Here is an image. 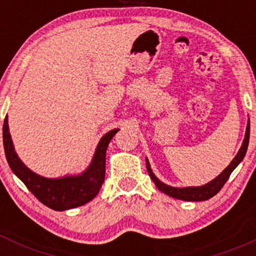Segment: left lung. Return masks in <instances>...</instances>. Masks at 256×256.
<instances>
[{
    "instance_id": "left-lung-1",
    "label": "left lung",
    "mask_w": 256,
    "mask_h": 256,
    "mask_svg": "<svg viewBox=\"0 0 256 256\" xmlns=\"http://www.w3.org/2000/svg\"><path fill=\"white\" fill-rule=\"evenodd\" d=\"M249 132H250V122H248L246 124V136L244 140H243L242 146L240 148L238 152L237 155L234 156V160L231 161V164L228 165L226 168L222 171L216 178H214L212 182L210 183L202 185V186H188V188H173L170 186L162 182H160L158 179L155 177V174L152 173L150 165H149V161L148 158H146V171H148L149 176L152 179L156 188L160 192H162L166 195L171 196L173 198H178V200H183V201H206V200L213 198L214 195H216L220 192L224 184L228 182V177L238 166V164L240 161L243 160V158L246 156V149H248V143H249Z\"/></svg>"
}]
</instances>
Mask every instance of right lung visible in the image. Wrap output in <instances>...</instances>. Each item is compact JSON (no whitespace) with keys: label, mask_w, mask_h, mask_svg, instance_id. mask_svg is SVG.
<instances>
[{"label":"right lung","mask_w":256,"mask_h":256,"mask_svg":"<svg viewBox=\"0 0 256 256\" xmlns=\"http://www.w3.org/2000/svg\"><path fill=\"white\" fill-rule=\"evenodd\" d=\"M118 131L119 128H114L101 138L91 164L82 174L66 176L62 178H44L28 170L18 158L12 142L8 119L6 116L4 122L6 158L14 174L43 204L54 210H71L88 204L98 194L104 180L107 146Z\"/></svg>","instance_id":"obj_1"}]
</instances>
